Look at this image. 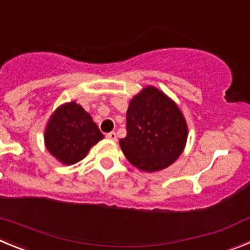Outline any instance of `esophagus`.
<instances>
[{"mask_svg":"<svg viewBox=\"0 0 250 250\" xmlns=\"http://www.w3.org/2000/svg\"><path fill=\"white\" fill-rule=\"evenodd\" d=\"M106 138L107 139H110V140H114V141H116V134H115L114 131H111V132H109V134H106Z\"/></svg>","mask_w":250,"mask_h":250,"instance_id":"obj_1","label":"esophagus"}]
</instances>
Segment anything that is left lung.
<instances>
[{
  "mask_svg": "<svg viewBox=\"0 0 250 250\" xmlns=\"http://www.w3.org/2000/svg\"><path fill=\"white\" fill-rule=\"evenodd\" d=\"M126 136L120 139L124 155L147 173L171 165L184 150L188 126L175 103L154 86L131 99L126 111Z\"/></svg>",
  "mask_w": 250,
  "mask_h": 250,
  "instance_id": "obj_1",
  "label": "left lung"
}]
</instances>
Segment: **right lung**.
I'll return each instance as SVG.
<instances>
[{
  "label": "right lung",
  "mask_w": 250,
  "mask_h": 250,
  "mask_svg": "<svg viewBox=\"0 0 250 250\" xmlns=\"http://www.w3.org/2000/svg\"><path fill=\"white\" fill-rule=\"evenodd\" d=\"M101 139L104 135L91 115L75 101L57 107L45 130L46 149L65 165L83 160Z\"/></svg>",
  "instance_id": "obj_1"
}]
</instances>
